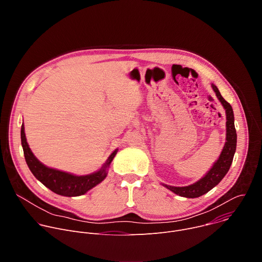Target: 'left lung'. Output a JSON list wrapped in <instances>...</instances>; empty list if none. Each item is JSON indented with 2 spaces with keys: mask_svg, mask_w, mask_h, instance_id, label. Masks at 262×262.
<instances>
[{
  "mask_svg": "<svg viewBox=\"0 0 262 262\" xmlns=\"http://www.w3.org/2000/svg\"><path fill=\"white\" fill-rule=\"evenodd\" d=\"M211 87L215 92L217 99L221 101L222 105L224 106L226 112V142L225 145H224V148L217 161L212 165L210 170L200 180L188 186H172L168 184H163L165 188L181 197L197 198L206 194L208 191L214 188L229 171L235 154L236 130L234 126V115L232 106L230 105L229 102H227L223 98L215 85L211 84Z\"/></svg>",
  "mask_w": 262,
  "mask_h": 262,
  "instance_id": "8db88e82",
  "label": "left lung"
}]
</instances>
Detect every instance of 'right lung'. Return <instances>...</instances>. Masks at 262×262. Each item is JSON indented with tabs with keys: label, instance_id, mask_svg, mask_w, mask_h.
<instances>
[{
	"label": "right lung",
	"instance_id": "obj_1",
	"mask_svg": "<svg viewBox=\"0 0 262 262\" xmlns=\"http://www.w3.org/2000/svg\"><path fill=\"white\" fill-rule=\"evenodd\" d=\"M20 139L26 163L33 175L54 193L66 197L84 195L89 190L94 188L95 185L100 183L106 177L107 169L118 151V149L113 151V154L107 158L106 162L102 165L100 170L89 175L77 176L57 169L49 168L37 160V158L31 151L27 142L24 123L20 129Z\"/></svg>",
	"mask_w": 262,
	"mask_h": 262
}]
</instances>
